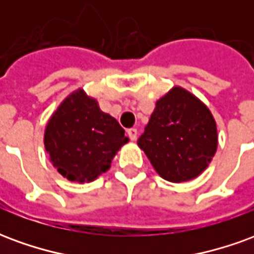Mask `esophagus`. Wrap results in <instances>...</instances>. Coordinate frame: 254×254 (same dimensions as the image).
Returning <instances> with one entry per match:
<instances>
[{"mask_svg": "<svg viewBox=\"0 0 254 254\" xmlns=\"http://www.w3.org/2000/svg\"><path fill=\"white\" fill-rule=\"evenodd\" d=\"M137 129L136 127H130V129H127V136H129V138L132 140V141H134V140H137Z\"/></svg>", "mask_w": 254, "mask_h": 254, "instance_id": "34e87169", "label": "esophagus"}]
</instances>
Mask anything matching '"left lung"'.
I'll return each mask as SVG.
<instances>
[{
	"mask_svg": "<svg viewBox=\"0 0 254 254\" xmlns=\"http://www.w3.org/2000/svg\"><path fill=\"white\" fill-rule=\"evenodd\" d=\"M137 144L166 181H189L207 169L216 152V124L207 106L176 87L156 102Z\"/></svg>",
	"mask_w": 254,
	"mask_h": 254,
	"instance_id": "obj_1",
	"label": "left lung"
}]
</instances>
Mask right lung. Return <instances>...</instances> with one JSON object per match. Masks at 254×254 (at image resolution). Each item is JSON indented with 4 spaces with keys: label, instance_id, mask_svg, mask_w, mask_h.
I'll list each match as a JSON object with an SVG mask.
<instances>
[{
    "label": "right lung",
    "instance_id": "right-lung-1",
    "mask_svg": "<svg viewBox=\"0 0 254 254\" xmlns=\"http://www.w3.org/2000/svg\"><path fill=\"white\" fill-rule=\"evenodd\" d=\"M116 118L100 110L81 89L64 100L45 132V147L58 173L74 182H89L110 169L127 143Z\"/></svg>",
    "mask_w": 254,
    "mask_h": 254
}]
</instances>
